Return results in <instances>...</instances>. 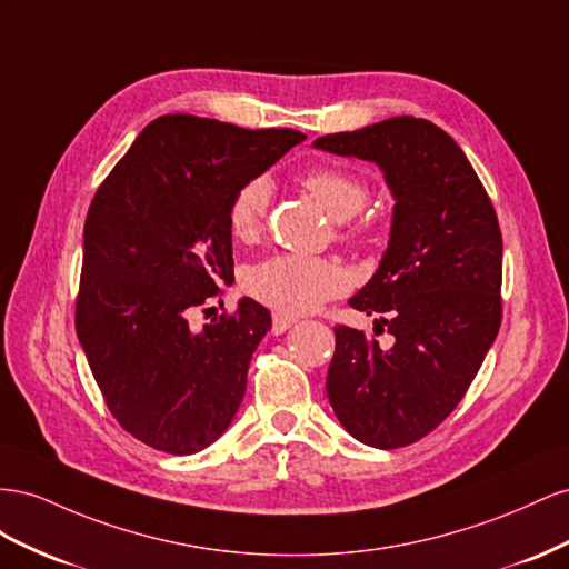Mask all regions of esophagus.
<instances>
[{
  "label": "esophagus",
  "instance_id": "obj_1",
  "mask_svg": "<svg viewBox=\"0 0 569 569\" xmlns=\"http://www.w3.org/2000/svg\"><path fill=\"white\" fill-rule=\"evenodd\" d=\"M296 323V319H290V317H283V315H273V323H271V333L273 336H279V333H283V331H288L290 327H293Z\"/></svg>",
  "mask_w": 569,
  "mask_h": 569
}]
</instances>
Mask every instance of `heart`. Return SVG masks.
Segmentation results:
<instances>
[{
	"mask_svg": "<svg viewBox=\"0 0 569 569\" xmlns=\"http://www.w3.org/2000/svg\"><path fill=\"white\" fill-rule=\"evenodd\" d=\"M302 186L336 221L360 214L369 194L365 181L340 169H315L302 178ZM269 194L271 186L262 176L250 178L236 190L229 204V231L236 240L250 242L262 231ZM343 288V269L331 259L305 254H273L254 264L246 276V290L254 300L290 317L312 312Z\"/></svg>",
	"mask_w": 569,
	"mask_h": 569,
	"instance_id": "1",
	"label": "heart"
}]
</instances>
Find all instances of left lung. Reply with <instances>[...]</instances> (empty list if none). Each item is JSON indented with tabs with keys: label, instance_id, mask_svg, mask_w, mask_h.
Listing matches in <instances>:
<instances>
[{
	"label": "left lung",
	"instance_id": "1",
	"mask_svg": "<svg viewBox=\"0 0 569 569\" xmlns=\"http://www.w3.org/2000/svg\"><path fill=\"white\" fill-rule=\"evenodd\" d=\"M312 144L377 164L393 194L379 269L348 302L396 340L381 348L336 327L327 393L357 441L408 446L458 408L498 336V217L458 142L431 121L396 117Z\"/></svg>",
	"mask_w": 569,
	"mask_h": 569
}]
</instances>
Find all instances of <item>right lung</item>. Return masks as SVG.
Instances as JSON below:
<instances>
[{
	"instance_id": "obj_1",
	"label": "right lung",
	"mask_w": 569,
	"mask_h": 569,
	"mask_svg": "<svg viewBox=\"0 0 569 569\" xmlns=\"http://www.w3.org/2000/svg\"><path fill=\"white\" fill-rule=\"evenodd\" d=\"M305 136L169 113L94 192L83 229L76 331L107 408L138 441L192 456L229 429L248 367L271 329L252 298L190 327L233 276L229 204Z\"/></svg>"
}]
</instances>
